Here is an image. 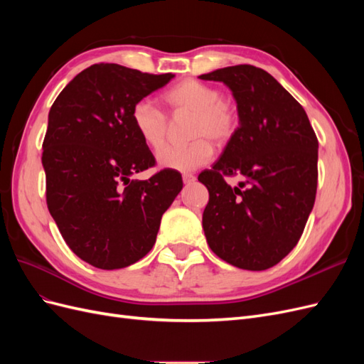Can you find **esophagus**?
Listing matches in <instances>:
<instances>
[{"instance_id":"esophagus-1","label":"esophagus","mask_w":364,"mask_h":364,"mask_svg":"<svg viewBox=\"0 0 364 364\" xmlns=\"http://www.w3.org/2000/svg\"><path fill=\"white\" fill-rule=\"evenodd\" d=\"M182 179H183V183L188 185V183H193V182L196 181V176H194V174H190V173H186V174L182 176Z\"/></svg>"}]
</instances>
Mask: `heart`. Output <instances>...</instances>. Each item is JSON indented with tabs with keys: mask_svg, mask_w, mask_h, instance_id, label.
I'll return each instance as SVG.
<instances>
[{
	"mask_svg": "<svg viewBox=\"0 0 364 364\" xmlns=\"http://www.w3.org/2000/svg\"><path fill=\"white\" fill-rule=\"evenodd\" d=\"M162 102L171 115L190 114L186 135L188 144L168 146L162 149L156 161L162 168L174 171H193L211 161L213 142L226 146L238 129V112L234 103L222 98L217 87L199 80L186 79L171 86L162 94ZM130 119L144 144L158 150L164 146L168 134V121L149 102H138L132 107Z\"/></svg>",
	"mask_w": 364,
	"mask_h": 364,
	"instance_id": "heart-1",
	"label": "heart"
}]
</instances>
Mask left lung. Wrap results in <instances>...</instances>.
<instances>
[{
	"label": "left lung",
	"mask_w": 364,
	"mask_h": 364,
	"mask_svg": "<svg viewBox=\"0 0 364 364\" xmlns=\"http://www.w3.org/2000/svg\"><path fill=\"white\" fill-rule=\"evenodd\" d=\"M199 79L223 82L240 119L222 156L199 174L209 191L202 218L206 241L238 269H270L297 245L314 206L316 134L304 107L267 71L235 65ZM235 173L245 182L230 187L224 176Z\"/></svg>",
	"instance_id": "left-lung-1"
}]
</instances>
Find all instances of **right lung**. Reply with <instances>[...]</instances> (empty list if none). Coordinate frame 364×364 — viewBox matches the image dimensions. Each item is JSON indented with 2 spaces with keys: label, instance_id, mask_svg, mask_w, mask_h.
<instances>
[{
  "label": "right lung",
  "instance_id": "obj_1",
  "mask_svg": "<svg viewBox=\"0 0 364 364\" xmlns=\"http://www.w3.org/2000/svg\"><path fill=\"white\" fill-rule=\"evenodd\" d=\"M173 77L95 63L50 109L42 144L48 211L65 243L97 269H123L146 257L183 186L181 173L168 168L130 181L155 165L132 124V107Z\"/></svg>",
  "mask_w": 364,
  "mask_h": 364
}]
</instances>
